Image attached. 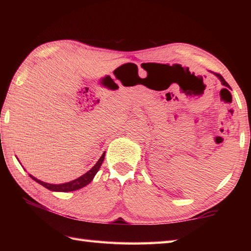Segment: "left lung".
I'll list each match as a JSON object with an SVG mask.
<instances>
[{
    "instance_id": "8db88e82",
    "label": "left lung",
    "mask_w": 251,
    "mask_h": 251,
    "mask_svg": "<svg viewBox=\"0 0 251 251\" xmlns=\"http://www.w3.org/2000/svg\"><path fill=\"white\" fill-rule=\"evenodd\" d=\"M215 74H216V75H217L218 77H219V79H220V81H221L222 85H225V86H226V87H228V88H230V85H228V84H227V83L226 82V79L222 77V75H221V74H219V73H215Z\"/></svg>"
}]
</instances>
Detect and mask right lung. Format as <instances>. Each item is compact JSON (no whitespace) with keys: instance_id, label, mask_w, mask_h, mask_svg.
Here are the masks:
<instances>
[{"instance_id":"1","label":"right lung","mask_w":251,"mask_h":251,"mask_svg":"<svg viewBox=\"0 0 251 251\" xmlns=\"http://www.w3.org/2000/svg\"><path fill=\"white\" fill-rule=\"evenodd\" d=\"M104 154L103 153L102 155H101V157L99 158V161L96 163L95 166L89 170V172H87L85 175L81 176V177L73 180V181H70V182L68 183H62V184H50V183H46V182H43V181H41L39 179L34 178L33 176L30 175V177L33 179L34 181H36L37 183H40L41 185H43L44 188L49 189L50 191H55V192H71V191H75V190H78L81 188H84L85 185H87L90 181H92L95 177V175L98 173V170L101 166V164H102L103 159H104Z\"/></svg>"}]
</instances>
